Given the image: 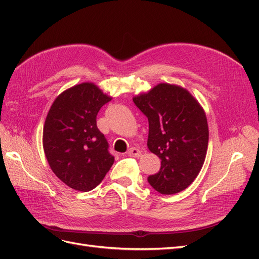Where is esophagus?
<instances>
[{
    "mask_svg": "<svg viewBox=\"0 0 259 259\" xmlns=\"http://www.w3.org/2000/svg\"><path fill=\"white\" fill-rule=\"evenodd\" d=\"M127 154L128 156H133V158H139V156L142 155V152H140V150L137 148H131L127 151Z\"/></svg>",
    "mask_w": 259,
    "mask_h": 259,
    "instance_id": "obj_1",
    "label": "esophagus"
}]
</instances>
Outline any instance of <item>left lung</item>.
I'll return each mask as SVG.
<instances>
[{
  "mask_svg": "<svg viewBox=\"0 0 259 259\" xmlns=\"http://www.w3.org/2000/svg\"><path fill=\"white\" fill-rule=\"evenodd\" d=\"M149 122L148 148L161 160L148 183L162 194L185 190L205 161L208 126L203 108L187 90L167 83L133 98Z\"/></svg>",
  "mask_w": 259,
  "mask_h": 259,
  "instance_id": "8db88e82",
  "label": "left lung"
}]
</instances>
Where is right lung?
<instances>
[{"label": "right lung", "mask_w": 259, "mask_h": 259, "mask_svg": "<svg viewBox=\"0 0 259 259\" xmlns=\"http://www.w3.org/2000/svg\"><path fill=\"white\" fill-rule=\"evenodd\" d=\"M111 100L94 83H81L54 100L43 127V148L54 174L79 191H91L114 162L96 124L100 108Z\"/></svg>", "instance_id": "right-lung-1"}]
</instances>
